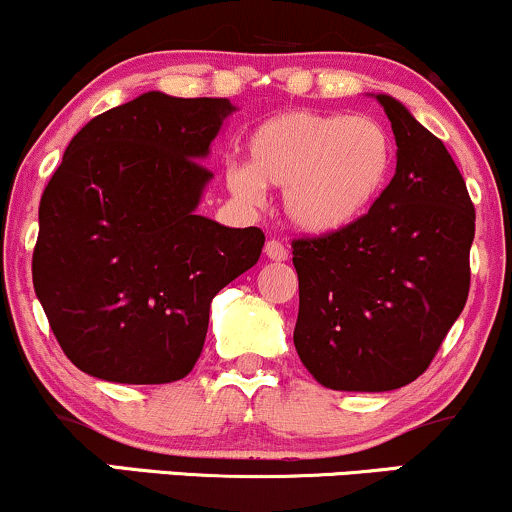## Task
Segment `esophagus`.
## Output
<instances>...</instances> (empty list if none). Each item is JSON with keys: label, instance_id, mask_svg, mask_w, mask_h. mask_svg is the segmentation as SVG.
Segmentation results:
<instances>
[{"label": "esophagus", "instance_id": "esophagus-1", "mask_svg": "<svg viewBox=\"0 0 512 512\" xmlns=\"http://www.w3.org/2000/svg\"><path fill=\"white\" fill-rule=\"evenodd\" d=\"M264 255L274 262H284V260H289V248H286L281 240L272 238V240H267V245H264Z\"/></svg>", "mask_w": 512, "mask_h": 512}]
</instances>
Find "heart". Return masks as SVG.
<instances>
[{
	"label": "heart",
	"instance_id": "b5f03b06",
	"mask_svg": "<svg viewBox=\"0 0 512 512\" xmlns=\"http://www.w3.org/2000/svg\"><path fill=\"white\" fill-rule=\"evenodd\" d=\"M248 166L226 170L231 192L262 204L264 187L284 190V211L308 236H337L383 197L395 168V142L368 115L289 110L250 132Z\"/></svg>",
	"mask_w": 512,
	"mask_h": 512
}]
</instances>
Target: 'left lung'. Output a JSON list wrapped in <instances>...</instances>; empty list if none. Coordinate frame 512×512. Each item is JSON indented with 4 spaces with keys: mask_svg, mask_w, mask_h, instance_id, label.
Here are the masks:
<instances>
[{
    "mask_svg": "<svg viewBox=\"0 0 512 512\" xmlns=\"http://www.w3.org/2000/svg\"><path fill=\"white\" fill-rule=\"evenodd\" d=\"M397 142L395 178L356 226L293 240V344L320 385L385 392L409 385L469 296L474 204L455 161L395 98L378 93Z\"/></svg>",
    "mask_w": 512,
    "mask_h": 512,
    "instance_id": "8db88e82",
    "label": "left lung"
}]
</instances>
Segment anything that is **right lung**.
I'll return each mask as SVG.
<instances>
[{
    "label": "right lung",
    "instance_id": "add662e5",
    "mask_svg": "<svg viewBox=\"0 0 512 512\" xmlns=\"http://www.w3.org/2000/svg\"><path fill=\"white\" fill-rule=\"evenodd\" d=\"M228 98L142 93L93 117L43 199L33 286L69 361L93 378L163 385L202 354L209 305L260 260V228L199 216Z\"/></svg>",
    "mask_w": 512,
    "mask_h": 512
}]
</instances>
